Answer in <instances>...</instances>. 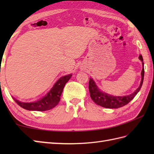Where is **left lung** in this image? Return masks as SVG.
Instances as JSON below:
<instances>
[{"instance_id":"1","label":"left lung","mask_w":154,"mask_h":154,"mask_svg":"<svg viewBox=\"0 0 154 154\" xmlns=\"http://www.w3.org/2000/svg\"><path fill=\"white\" fill-rule=\"evenodd\" d=\"M139 59L142 61V80L139 87L132 94L130 95L123 96V97H116L110 95L109 94L103 93L99 90V88L96 85L92 78L89 79V89L90 93V96L91 99L98 105L103 106L107 109H118L130 103L138 93L140 89H141L143 77H144V68H143V57L141 55L139 56Z\"/></svg>"}]
</instances>
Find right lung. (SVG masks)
Returning a JSON list of instances; mask_svg holds the SVG:
<instances>
[{
    "label": "right lung",
    "mask_w": 154,
    "mask_h": 154,
    "mask_svg": "<svg viewBox=\"0 0 154 154\" xmlns=\"http://www.w3.org/2000/svg\"><path fill=\"white\" fill-rule=\"evenodd\" d=\"M71 76L72 74H69L60 78L46 95L35 102L23 103L16 99L14 97H12V99L20 106L26 110L35 111H45L50 110L58 104L65 84L70 79Z\"/></svg>",
    "instance_id": "add662e5"
}]
</instances>
